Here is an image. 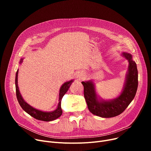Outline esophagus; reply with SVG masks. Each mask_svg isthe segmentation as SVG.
Segmentation results:
<instances>
[{"label": "esophagus", "instance_id": "34e87169", "mask_svg": "<svg viewBox=\"0 0 151 151\" xmlns=\"http://www.w3.org/2000/svg\"><path fill=\"white\" fill-rule=\"evenodd\" d=\"M84 73L83 72H81V71L80 72L79 71V72L76 73V78L78 80H81L82 79L84 78Z\"/></svg>", "mask_w": 151, "mask_h": 151}]
</instances>
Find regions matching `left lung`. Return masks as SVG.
<instances>
[{"label":"left lung","mask_w":151,"mask_h":151,"mask_svg":"<svg viewBox=\"0 0 151 151\" xmlns=\"http://www.w3.org/2000/svg\"><path fill=\"white\" fill-rule=\"evenodd\" d=\"M121 55L129 62L123 89L118 97L112 100H104L97 93L92 80L81 82L84 86V96L90 112L104 118L121 114L127 108L135 96L138 88V70L131 54L122 52Z\"/></svg>","instance_id":"1"}]
</instances>
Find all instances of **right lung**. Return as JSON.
Returning a JSON list of instances; mask_svg holds the SVG:
<instances>
[{
    "instance_id": "obj_1",
    "label": "right lung",
    "mask_w": 151,
    "mask_h": 151,
    "mask_svg": "<svg viewBox=\"0 0 151 151\" xmlns=\"http://www.w3.org/2000/svg\"><path fill=\"white\" fill-rule=\"evenodd\" d=\"M24 58L21 59L19 61V64H21ZM18 69L16 73V77H15V86H16V93H17V97L19 104L22 109L26 111L27 114H29L32 117H34L35 119L39 121H43L46 122H49L51 121H54L58 117H59L62 114V110L61 108V101L62 97L65 94V93L68 91V89L71 84L74 81L73 80H71L70 81H67L63 83L60 88L59 90V103L56 109H54L52 111H43L37 109L32 106L24 100L22 98L20 91L19 90V87L18 85Z\"/></svg>"
}]
</instances>
